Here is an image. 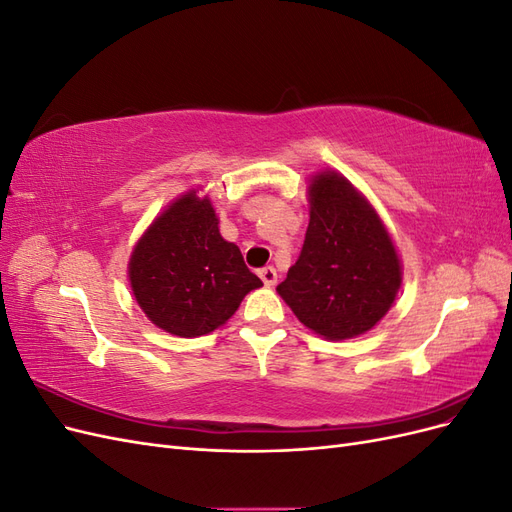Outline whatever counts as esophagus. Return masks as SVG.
<instances>
[{
	"label": "esophagus",
	"mask_w": 512,
	"mask_h": 512,
	"mask_svg": "<svg viewBox=\"0 0 512 512\" xmlns=\"http://www.w3.org/2000/svg\"><path fill=\"white\" fill-rule=\"evenodd\" d=\"M258 275H260V280L265 282V286H275L277 284V273H275L273 267H262L258 271Z\"/></svg>",
	"instance_id": "34e87169"
}]
</instances>
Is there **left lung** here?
Wrapping results in <instances>:
<instances>
[{"mask_svg":"<svg viewBox=\"0 0 512 512\" xmlns=\"http://www.w3.org/2000/svg\"><path fill=\"white\" fill-rule=\"evenodd\" d=\"M399 284V258L378 213L344 177L316 175L301 256L277 286L294 316L322 337L350 339L382 320Z\"/></svg>","mask_w":512,"mask_h":512,"instance_id":"8db88e82","label":"left lung"}]
</instances>
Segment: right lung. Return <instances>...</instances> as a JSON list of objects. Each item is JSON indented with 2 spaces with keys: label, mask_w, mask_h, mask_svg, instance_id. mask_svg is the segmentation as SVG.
I'll use <instances>...</instances> for the list:
<instances>
[{
  "label": "right lung",
  "mask_w": 512,
  "mask_h": 512,
  "mask_svg": "<svg viewBox=\"0 0 512 512\" xmlns=\"http://www.w3.org/2000/svg\"><path fill=\"white\" fill-rule=\"evenodd\" d=\"M130 284L147 318L170 335L215 331L262 282L241 250L222 239L209 198L196 192L170 205L134 247Z\"/></svg>",
  "instance_id": "1"
}]
</instances>
